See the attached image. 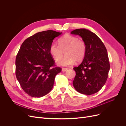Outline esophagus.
Masks as SVG:
<instances>
[{
    "label": "esophagus",
    "mask_w": 126,
    "mask_h": 126,
    "mask_svg": "<svg viewBox=\"0 0 126 126\" xmlns=\"http://www.w3.org/2000/svg\"><path fill=\"white\" fill-rule=\"evenodd\" d=\"M67 69H68V68H62V71L64 72V71H66Z\"/></svg>",
    "instance_id": "esophagus-1"
}]
</instances>
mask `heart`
Returning a JSON list of instances; mask_svg holds the SVG:
<instances>
[{"instance_id":"obj_1","label":"heart","mask_w":126,"mask_h":126,"mask_svg":"<svg viewBox=\"0 0 126 126\" xmlns=\"http://www.w3.org/2000/svg\"><path fill=\"white\" fill-rule=\"evenodd\" d=\"M58 44L52 43L49 47V52L57 62L65 53V57L59 61L58 64L62 66H69L76 61L80 62L85 58L87 47L85 42L77 37L65 34L59 39Z\"/></svg>"}]
</instances>
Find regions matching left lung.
Here are the masks:
<instances>
[{"mask_svg": "<svg viewBox=\"0 0 126 126\" xmlns=\"http://www.w3.org/2000/svg\"><path fill=\"white\" fill-rule=\"evenodd\" d=\"M71 33L81 37L87 47L82 63L74 68L73 86L79 93L93 94L102 88L108 78L110 63L107 51L99 38L89 30L75 29Z\"/></svg>", "mask_w": 126, "mask_h": 126, "instance_id": "1", "label": "left lung"}]
</instances>
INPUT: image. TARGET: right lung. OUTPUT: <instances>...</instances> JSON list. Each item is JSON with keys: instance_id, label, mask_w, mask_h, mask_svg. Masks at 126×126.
<instances>
[{"instance_id": "obj_1", "label": "right lung", "mask_w": 126, "mask_h": 126, "mask_svg": "<svg viewBox=\"0 0 126 126\" xmlns=\"http://www.w3.org/2000/svg\"><path fill=\"white\" fill-rule=\"evenodd\" d=\"M62 34L49 30L37 32L22 44L16 58V76L25 92L32 97L45 96L62 71L49 52L55 38Z\"/></svg>"}]
</instances>
